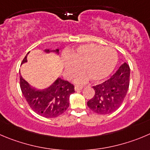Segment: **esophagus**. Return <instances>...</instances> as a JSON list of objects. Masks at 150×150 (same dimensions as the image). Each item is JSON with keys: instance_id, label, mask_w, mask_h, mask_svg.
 I'll use <instances>...</instances> for the list:
<instances>
[{"instance_id": "esophagus-1", "label": "esophagus", "mask_w": 150, "mask_h": 150, "mask_svg": "<svg viewBox=\"0 0 150 150\" xmlns=\"http://www.w3.org/2000/svg\"><path fill=\"white\" fill-rule=\"evenodd\" d=\"M82 88H83V87L82 86H75L74 89H75V91H81Z\"/></svg>"}]
</instances>
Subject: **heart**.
<instances>
[{
    "mask_svg": "<svg viewBox=\"0 0 150 150\" xmlns=\"http://www.w3.org/2000/svg\"><path fill=\"white\" fill-rule=\"evenodd\" d=\"M116 51L110 47L97 44H84L68 52L62 58L65 76L71 78L79 69L82 70L74 77L76 83L82 84L92 79L99 82L108 77L116 65Z\"/></svg>",
    "mask_w": 150,
    "mask_h": 150,
    "instance_id": "b5f03b06",
    "label": "heart"
}]
</instances>
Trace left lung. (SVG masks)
I'll list each match as a JSON object with an SVG mask.
<instances>
[{"mask_svg":"<svg viewBox=\"0 0 150 150\" xmlns=\"http://www.w3.org/2000/svg\"><path fill=\"white\" fill-rule=\"evenodd\" d=\"M129 74V66L124 62L109 79L93 87L95 94L87 103L88 108L101 115L116 110L122 104L127 93Z\"/></svg>","mask_w":150,"mask_h":150,"instance_id":"8db88e82","label":"left lung"}]
</instances>
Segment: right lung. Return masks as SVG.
<instances>
[{"mask_svg":"<svg viewBox=\"0 0 150 150\" xmlns=\"http://www.w3.org/2000/svg\"><path fill=\"white\" fill-rule=\"evenodd\" d=\"M46 53L59 54V49H45ZM29 53V52H28ZM22 64L27 62V55ZM21 89L30 108L36 113L45 118H55L63 113L69 107L70 95L75 92L74 85L68 81L57 78L54 82L45 89L32 88L22 76H20Z\"/></svg>","mask_w":150,"mask_h":150,"instance_id":"obj_1","label":"right lung"}]
</instances>
